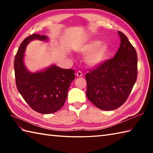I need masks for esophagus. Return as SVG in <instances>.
Returning <instances> with one entry per match:
<instances>
[{"label":"esophagus","mask_w":153,"mask_h":153,"mask_svg":"<svg viewBox=\"0 0 153 153\" xmlns=\"http://www.w3.org/2000/svg\"><path fill=\"white\" fill-rule=\"evenodd\" d=\"M76 76H77V77H82L83 76V74L81 71H78L76 73Z\"/></svg>","instance_id":"1"}]
</instances>
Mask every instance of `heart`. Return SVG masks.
<instances>
[{
  "label": "heart",
  "mask_w": 153,
  "mask_h": 153,
  "mask_svg": "<svg viewBox=\"0 0 153 153\" xmlns=\"http://www.w3.org/2000/svg\"><path fill=\"white\" fill-rule=\"evenodd\" d=\"M101 44V41L93 40L84 46L82 49L83 54H88L86 57V62L91 66H97L102 64L108 56L109 47L106 44Z\"/></svg>",
  "instance_id": "1"
}]
</instances>
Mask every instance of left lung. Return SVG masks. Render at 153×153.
<instances>
[{"label":"left lung","instance_id":"8db88e82","mask_svg":"<svg viewBox=\"0 0 153 153\" xmlns=\"http://www.w3.org/2000/svg\"><path fill=\"white\" fill-rule=\"evenodd\" d=\"M118 34L121 44L114 57L85 75L87 99L104 110L121 106L137 80V53L128 37L121 31Z\"/></svg>","mask_w":153,"mask_h":153}]
</instances>
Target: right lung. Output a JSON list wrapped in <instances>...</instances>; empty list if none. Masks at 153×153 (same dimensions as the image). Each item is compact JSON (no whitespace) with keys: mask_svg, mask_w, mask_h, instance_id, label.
<instances>
[{"mask_svg":"<svg viewBox=\"0 0 153 153\" xmlns=\"http://www.w3.org/2000/svg\"><path fill=\"white\" fill-rule=\"evenodd\" d=\"M34 39L47 41L45 35L32 34L22 41L14 59L16 84L31 108L39 113L51 114L63 106L71 83L75 79L72 69H63L53 65L43 71L32 73L24 63L25 48Z\"/></svg>","mask_w":153,"mask_h":153,"instance_id":"right-lung-1","label":"right lung"}]
</instances>
